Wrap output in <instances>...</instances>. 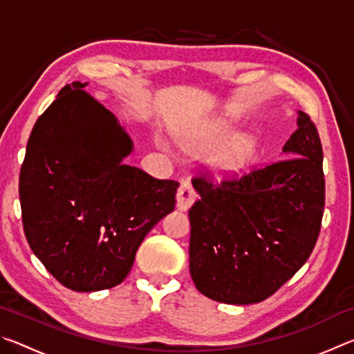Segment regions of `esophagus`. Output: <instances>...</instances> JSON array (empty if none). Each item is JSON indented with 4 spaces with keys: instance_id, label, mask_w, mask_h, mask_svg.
<instances>
[{
    "instance_id": "obj_1",
    "label": "esophagus",
    "mask_w": 354,
    "mask_h": 354,
    "mask_svg": "<svg viewBox=\"0 0 354 354\" xmlns=\"http://www.w3.org/2000/svg\"><path fill=\"white\" fill-rule=\"evenodd\" d=\"M196 192L195 189L192 187V184L187 181H183L181 185H179L178 189V194H176V206L179 211H187V209L194 205L195 200H196Z\"/></svg>"
}]
</instances>
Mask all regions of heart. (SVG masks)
<instances>
[{
	"label": "heart",
	"instance_id": "b5f03b06",
	"mask_svg": "<svg viewBox=\"0 0 354 354\" xmlns=\"http://www.w3.org/2000/svg\"><path fill=\"white\" fill-rule=\"evenodd\" d=\"M232 134V127L226 122H215L207 124L189 139L192 147L209 148L217 145ZM254 151V143L248 137L237 136L220 143L207 156V165L218 176H231L241 171L250 162Z\"/></svg>",
	"mask_w": 354,
	"mask_h": 354
}]
</instances>
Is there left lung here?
Wrapping results in <instances>:
<instances>
[{
  "mask_svg": "<svg viewBox=\"0 0 354 354\" xmlns=\"http://www.w3.org/2000/svg\"><path fill=\"white\" fill-rule=\"evenodd\" d=\"M284 158L214 184L192 179L190 274L203 295L253 304L273 295L313 253L325 207L323 149L313 120L298 111Z\"/></svg>",
  "mask_w": 354,
  "mask_h": 354,
  "instance_id": "8db88e82",
  "label": "left lung"
}]
</instances>
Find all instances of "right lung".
<instances>
[{"label": "right lung", "instance_id": "add662e5", "mask_svg": "<svg viewBox=\"0 0 354 354\" xmlns=\"http://www.w3.org/2000/svg\"><path fill=\"white\" fill-rule=\"evenodd\" d=\"M86 86H65L35 122L19 184L29 247L75 292L128 277L143 239L175 209L179 185L123 164L133 140Z\"/></svg>", "mask_w": 354, "mask_h": 354}]
</instances>
